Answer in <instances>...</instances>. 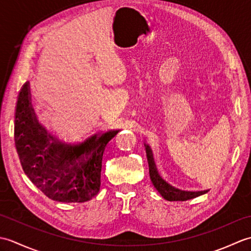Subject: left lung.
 <instances>
[{
    "instance_id": "1",
    "label": "left lung",
    "mask_w": 251,
    "mask_h": 251,
    "mask_svg": "<svg viewBox=\"0 0 251 251\" xmlns=\"http://www.w3.org/2000/svg\"><path fill=\"white\" fill-rule=\"evenodd\" d=\"M147 156H148V162H149V173H150V178H151L152 183L154 185V188L159 192V194H161L165 200H167L169 201H183L194 199V197L205 194L208 192V191L184 192V191H180L178 189L173 188L172 185H169L168 183L165 182V181L158 176L155 165H154L151 150L148 146H147Z\"/></svg>"
}]
</instances>
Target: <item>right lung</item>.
<instances>
[{
	"instance_id": "1",
	"label": "right lung",
	"mask_w": 251,
	"mask_h": 251,
	"mask_svg": "<svg viewBox=\"0 0 251 251\" xmlns=\"http://www.w3.org/2000/svg\"><path fill=\"white\" fill-rule=\"evenodd\" d=\"M116 131L94 136L82 145L57 142L36 121L28 83L21 87L15 109L14 140L28 178L50 200L83 202L100 190L104 148Z\"/></svg>"
}]
</instances>
